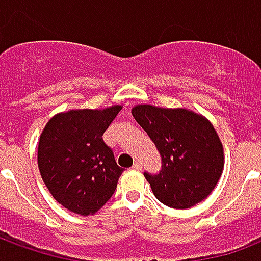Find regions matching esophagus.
I'll return each instance as SVG.
<instances>
[{
	"instance_id": "obj_1",
	"label": "esophagus",
	"mask_w": 261,
	"mask_h": 261,
	"mask_svg": "<svg viewBox=\"0 0 261 261\" xmlns=\"http://www.w3.org/2000/svg\"><path fill=\"white\" fill-rule=\"evenodd\" d=\"M133 169H136V170H141V164L140 162H134V165H133Z\"/></svg>"
}]
</instances>
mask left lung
<instances>
[{
	"label": "left lung",
	"mask_w": 261,
	"mask_h": 261,
	"mask_svg": "<svg viewBox=\"0 0 261 261\" xmlns=\"http://www.w3.org/2000/svg\"><path fill=\"white\" fill-rule=\"evenodd\" d=\"M162 158L159 175L144 173L159 201L185 210L207 198L224 170V148L211 121L189 109H131Z\"/></svg>",
	"instance_id": "8db88e82"
}]
</instances>
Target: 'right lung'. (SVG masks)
I'll list each match as a JSON object with an SVG mask.
<instances>
[{"instance_id": "right-lung-1", "label": "right lung", "mask_w": 261, "mask_h": 261, "mask_svg": "<svg viewBox=\"0 0 261 261\" xmlns=\"http://www.w3.org/2000/svg\"><path fill=\"white\" fill-rule=\"evenodd\" d=\"M121 106L61 112L43 128L37 165L51 196L71 213L93 215L113 196L123 168L103 141Z\"/></svg>"}]
</instances>
